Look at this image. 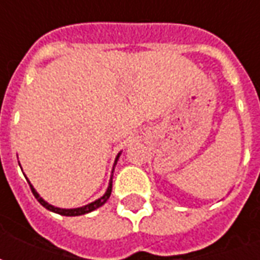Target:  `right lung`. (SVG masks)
Wrapping results in <instances>:
<instances>
[{"instance_id":"right-lung-1","label":"right lung","mask_w":260,"mask_h":260,"mask_svg":"<svg viewBox=\"0 0 260 260\" xmlns=\"http://www.w3.org/2000/svg\"><path fill=\"white\" fill-rule=\"evenodd\" d=\"M119 154H121V153H118V156H117V158H115V163H117V160H118ZM27 182H29L31 192H33L35 198H36L37 201H39V203H40L42 206L46 207L47 210H50V212L58 213V214H61V216H82V214H86V213H90V212H93V210H96V209H99L100 206H103V205H104V203L108 201V198H110V195H111V189H113V181H110V184H108V188H107V191H106V193H104L102 198H99L97 201L91 202V203L86 205V206L76 207V209H59V207L53 206V205H50V203H47V202L44 201L43 198H40V195L37 193L36 189H35V188H33V185L30 184V181L27 180Z\"/></svg>"}]
</instances>
